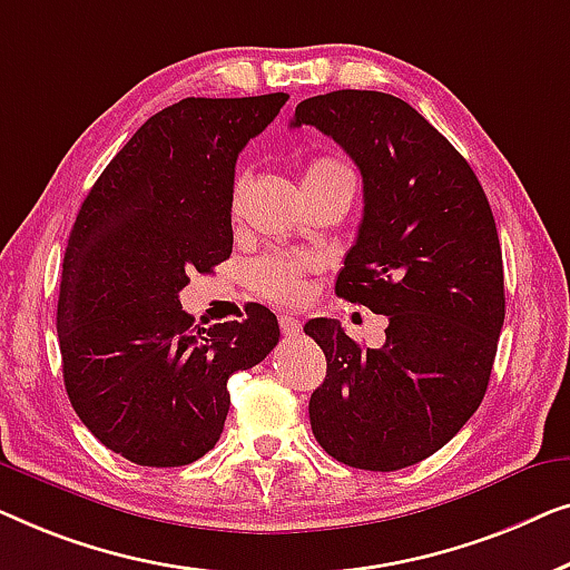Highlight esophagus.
Here are the masks:
<instances>
[{"label": "esophagus", "instance_id": "1", "mask_svg": "<svg viewBox=\"0 0 570 570\" xmlns=\"http://www.w3.org/2000/svg\"><path fill=\"white\" fill-rule=\"evenodd\" d=\"M278 325H282V333L288 335V338H292V335H299L302 331V323L294 315H278Z\"/></svg>", "mask_w": 570, "mask_h": 570}]
</instances>
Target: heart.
I'll return each mask as SVG.
<instances>
[{
  "mask_svg": "<svg viewBox=\"0 0 570 570\" xmlns=\"http://www.w3.org/2000/svg\"><path fill=\"white\" fill-rule=\"evenodd\" d=\"M333 183H348L354 186L356 178L346 165L333 157H315L304 165L302 170V188L315 190L333 186ZM247 188L245 175H237L232 183V212L237 214L239 202H243ZM315 268L309 258H292V255H266V258L255 261L247 268V284L253 292L268 296L274 302H296L304 294V276Z\"/></svg>",
  "mask_w": 570,
  "mask_h": 570,
  "instance_id": "obj_1",
  "label": "heart"
}]
</instances>
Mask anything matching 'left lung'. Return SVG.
<instances>
[{
    "instance_id": "obj_1",
    "label": "left lung",
    "mask_w": 570,
    "mask_h": 570,
    "mask_svg": "<svg viewBox=\"0 0 570 570\" xmlns=\"http://www.w3.org/2000/svg\"><path fill=\"white\" fill-rule=\"evenodd\" d=\"M354 159L364 216L335 294L390 325L364 348L327 317L304 333L327 358L309 397L317 444L348 468L392 472L439 452L478 411L507 312L491 204L460 151L395 95L335 90L302 100Z\"/></svg>"
}]
</instances>
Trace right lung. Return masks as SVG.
Returning <instances> with one entry per match:
<instances>
[{"label": "right lung", "mask_w": 570, "mask_h": 570, "mask_svg": "<svg viewBox=\"0 0 570 570\" xmlns=\"http://www.w3.org/2000/svg\"><path fill=\"white\" fill-rule=\"evenodd\" d=\"M288 100L186 98L159 110L87 194L63 253L56 333L63 384L100 444L141 468H180L219 442L227 380L278 343L276 315L194 327L190 274L232 253L237 155Z\"/></svg>", "instance_id": "right-lung-1"}]
</instances>
